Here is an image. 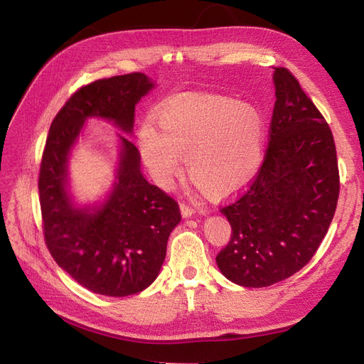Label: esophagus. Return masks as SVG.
I'll return each mask as SVG.
<instances>
[{
    "mask_svg": "<svg viewBox=\"0 0 364 364\" xmlns=\"http://www.w3.org/2000/svg\"><path fill=\"white\" fill-rule=\"evenodd\" d=\"M181 211L183 217H191L196 214V208L186 205V203H181Z\"/></svg>",
    "mask_w": 364,
    "mask_h": 364,
    "instance_id": "obj_1",
    "label": "esophagus"
}]
</instances>
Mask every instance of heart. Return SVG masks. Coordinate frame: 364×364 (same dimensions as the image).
Returning <instances> with one entry per match:
<instances>
[{"mask_svg": "<svg viewBox=\"0 0 364 364\" xmlns=\"http://www.w3.org/2000/svg\"><path fill=\"white\" fill-rule=\"evenodd\" d=\"M264 118L235 98L188 95L161 106L138 129L139 155L161 186L182 170L213 197L249 185L264 159Z\"/></svg>", "mask_w": 364, "mask_h": 364, "instance_id": "1", "label": "heart"}]
</instances>
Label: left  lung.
Listing matches in <instances>:
<instances>
[{
	"instance_id": "8db88e82",
	"label": "left lung",
	"mask_w": 364,
	"mask_h": 364,
	"mask_svg": "<svg viewBox=\"0 0 364 364\" xmlns=\"http://www.w3.org/2000/svg\"><path fill=\"white\" fill-rule=\"evenodd\" d=\"M266 158L249 188L220 209L232 228L215 261L241 287H269L313 258L333 222L338 167L331 129L294 75L274 68Z\"/></svg>"
}]
</instances>
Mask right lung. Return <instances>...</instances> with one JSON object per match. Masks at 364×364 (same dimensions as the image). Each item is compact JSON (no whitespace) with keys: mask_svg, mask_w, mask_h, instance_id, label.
Here are the masks:
<instances>
[{"mask_svg":"<svg viewBox=\"0 0 364 364\" xmlns=\"http://www.w3.org/2000/svg\"><path fill=\"white\" fill-rule=\"evenodd\" d=\"M155 86L142 73L95 80L65 103L48 132L39 173L46 243L59 267L97 294L123 297L147 289L182 217L178 202L146 181L138 149L121 134L115 181L102 202L77 205L70 155L91 118L132 135L135 106Z\"/></svg>","mask_w":364,"mask_h":364,"instance_id":"right-lung-1","label":"right lung"}]
</instances>
